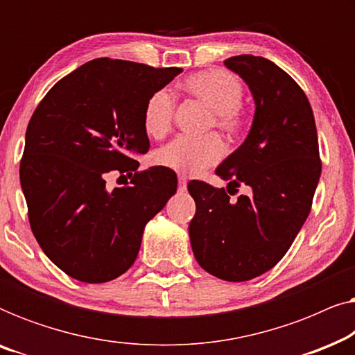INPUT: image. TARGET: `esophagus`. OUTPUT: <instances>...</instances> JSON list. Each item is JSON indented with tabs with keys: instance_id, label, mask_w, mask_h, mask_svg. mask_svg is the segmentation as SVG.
Returning a JSON list of instances; mask_svg holds the SVG:
<instances>
[{
	"instance_id": "1",
	"label": "esophagus",
	"mask_w": 355,
	"mask_h": 355,
	"mask_svg": "<svg viewBox=\"0 0 355 355\" xmlns=\"http://www.w3.org/2000/svg\"><path fill=\"white\" fill-rule=\"evenodd\" d=\"M186 187H187V181H186V178L179 176V191H186Z\"/></svg>"
}]
</instances>
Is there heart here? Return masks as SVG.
<instances>
[{
    "mask_svg": "<svg viewBox=\"0 0 355 355\" xmlns=\"http://www.w3.org/2000/svg\"><path fill=\"white\" fill-rule=\"evenodd\" d=\"M182 90L193 96L211 113V123L226 134H236L245 123L241 110L242 85L231 72L208 69L189 76L182 82ZM174 96L166 89L153 92L144 106V129L150 137L159 139L168 132L173 123ZM225 147L213 137L189 139L176 137L155 153L159 166L173 169L184 176L203 171L220 162Z\"/></svg>",
    "mask_w": 355,
    "mask_h": 355,
    "instance_id": "1",
    "label": "heart"
}]
</instances>
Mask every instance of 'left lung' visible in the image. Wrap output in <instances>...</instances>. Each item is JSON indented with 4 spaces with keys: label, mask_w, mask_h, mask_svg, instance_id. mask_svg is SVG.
I'll return each mask as SVG.
<instances>
[{
    "label": "left lung",
    "mask_w": 355,
    "mask_h": 355,
    "mask_svg": "<svg viewBox=\"0 0 355 355\" xmlns=\"http://www.w3.org/2000/svg\"><path fill=\"white\" fill-rule=\"evenodd\" d=\"M252 92L255 114L250 132L216 174L229 187H251L232 201L225 189L189 182L196 216L191 245L203 270L241 283L273 268L307 220L322 162L313 111L304 90L275 62L261 56L227 58Z\"/></svg>",
    "instance_id": "obj_1"
}]
</instances>
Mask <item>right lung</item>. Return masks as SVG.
<instances>
[{
  "label": "right lung",
  "instance_id": "obj_1",
  "mask_svg": "<svg viewBox=\"0 0 355 355\" xmlns=\"http://www.w3.org/2000/svg\"><path fill=\"white\" fill-rule=\"evenodd\" d=\"M181 67L92 60L51 87L33 111L21 186L33 236L71 278L106 283L137 259L145 225L176 193L171 169L137 171L148 152L144 106ZM131 184L108 191L105 174Z\"/></svg>",
  "mask_w": 355,
  "mask_h": 355
}]
</instances>
